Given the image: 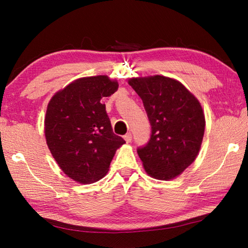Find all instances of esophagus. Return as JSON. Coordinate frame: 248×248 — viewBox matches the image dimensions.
I'll return each instance as SVG.
<instances>
[{"mask_svg": "<svg viewBox=\"0 0 248 248\" xmlns=\"http://www.w3.org/2000/svg\"><path fill=\"white\" fill-rule=\"evenodd\" d=\"M124 139L125 140V142H127V143H129V142H131V140H132V134L130 133V132H128L127 134H124Z\"/></svg>", "mask_w": 248, "mask_h": 248, "instance_id": "1", "label": "esophagus"}]
</instances>
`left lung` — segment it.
I'll list each match as a JSON object with an SVG mask.
<instances>
[{"mask_svg":"<svg viewBox=\"0 0 248 248\" xmlns=\"http://www.w3.org/2000/svg\"><path fill=\"white\" fill-rule=\"evenodd\" d=\"M129 84L143 102L151 124L149 142L137 150L146 173L161 180L175 178L200 150L205 125L201 105L170 78H137Z\"/></svg>","mask_w":248,"mask_h":248,"instance_id":"8db88e82","label":"left lung"}]
</instances>
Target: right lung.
Segmentation results:
<instances>
[{
    "mask_svg": "<svg viewBox=\"0 0 248 248\" xmlns=\"http://www.w3.org/2000/svg\"><path fill=\"white\" fill-rule=\"evenodd\" d=\"M118 90L106 75L82 78L58 92L48 104L45 134L60 169L75 182L103 178L116 150L125 141L112 131L103 97Z\"/></svg>",
    "mask_w": 248,
    "mask_h": 248,
    "instance_id": "1",
    "label": "right lung"
}]
</instances>
